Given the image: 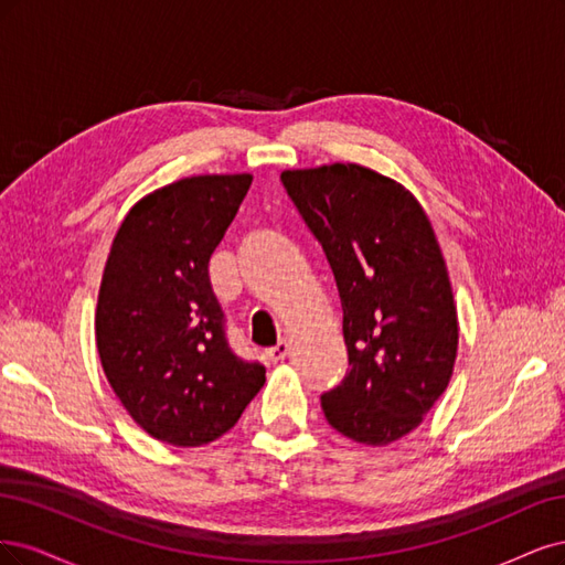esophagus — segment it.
<instances>
[{
  "mask_svg": "<svg viewBox=\"0 0 565 565\" xmlns=\"http://www.w3.org/2000/svg\"><path fill=\"white\" fill-rule=\"evenodd\" d=\"M288 352H290V344L286 342V340H279L275 348H269L267 352H265V356L271 361V363H277V361H284L286 356H288Z\"/></svg>",
  "mask_w": 565,
  "mask_h": 565,
  "instance_id": "obj_1",
  "label": "esophagus"
}]
</instances>
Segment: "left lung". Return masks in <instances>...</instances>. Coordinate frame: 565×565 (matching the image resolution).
<instances>
[{"mask_svg": "<svg viewBox=\"0 0 565 565\" xmlns=\"http://www.w3.org/2000/svg\"><path fill=\"white\" fill-rule=\"evenodd\" d=\"M329 260L342 305L350 371L321 394L329 425L387 446L425 420L458 356V309L439 242L420 202L359 163L281 173Z\"/></svg>", "mask_w": 565, "mask_h": 565, "instance_id": "left-lung-1", "label": "left lung"}]
</instances>
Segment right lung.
Wrapping results in <instances>:
<instances>
[{"mask_svg": "<svg viewBox=\"0 0 565 565\" xmlns=\"http://www.w3.org/2000/svg\"><path fill=\"white\" fill-rule=\"evenodd\" d=\"M250 180H175L136 202L115 234L98 290L96 344L121 406L157 441H215L265 385V366L230 350L209 279L211 253Z\"/></svg>", "mask_w": 565, "mask_h": 565, "instance_id": "1", "label": "right lung"}]
</instances>
